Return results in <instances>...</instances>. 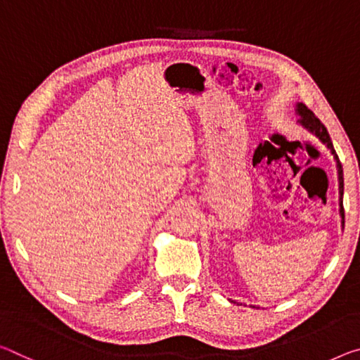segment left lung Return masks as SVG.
<instances>
[{
    "mask_svg": "<svg viewBox=\"0 0 360 360\" xmlns=\"http://www.w3.org/2000/svg\"><path fill=\"white\" fill-rule=\"evenodd\" d=\"M296 113L300 115V120L298 123L303 124V127L309 131V133H312L314 136H317L319 139H321V142H323L325 146L328 147L330 152L333 153V157L336 160V168H338V181H340V195H341V202H340V213H341V219H343V224H345V208H343V167H341L340 163V158L338 155H336V152L333 149V144H332V139H330V134L327 128L323 127V123L319 120L314 113L307 108L304 104H298L296 105Z\"/></svg>",
    "mask_w": 360,
    "mask_h": 360,
    "instance_id": "8db88e82",
    "label": "left lung"
}]
</instances>
